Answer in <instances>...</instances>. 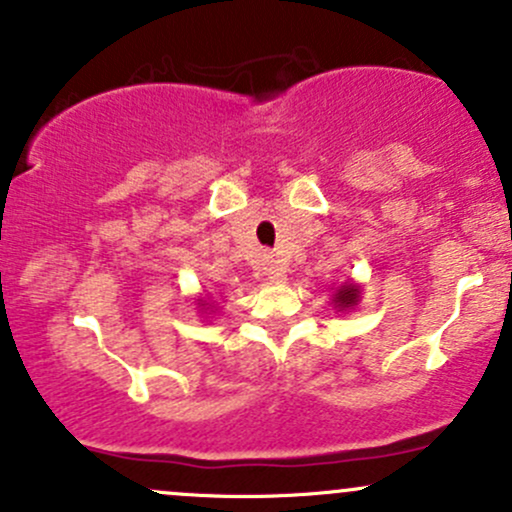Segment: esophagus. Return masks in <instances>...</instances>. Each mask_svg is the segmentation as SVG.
Wrapping results in <instances>:
<instances>
[{
    "label": "esophagus",
    "mask_w": 512,
    "mask_h": 512,
    "mask_svg": "<svg viewBox=\"0 0 512 512\" xmlns=\"http://www.w3.org/2000/svg\"><path fill=\"white\" fill-rule=\"evenodd\" d=\"M262 270H265L262 274H265V279H270V282L274 284L284 282V267L279 265V260H267Z\"/></svg>",
    "instance_id": "obj_1"
}]
</instances>
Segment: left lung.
<instances>
[{"label": "left lung", "instance_id": "obj_1", "mask_svg": "<svg viewBox=\"0 0 512 512\" xmlns=\"http://www.w3.org/2000/svg\"><path fill=\"white\" fill-rule=\"evenodd\" d=\"M331 301L338 311L353 309V306H358V301H360V287L353 282H343L341 287L336 289V294H333Z\"/></svg>", "mask_w": 512, "mask_h": 512}]
</instances>
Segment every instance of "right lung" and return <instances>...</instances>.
<instances>
[{
    "instance_id": "right-lung-1",
    "label": "right lung",
    "mask_w": 512,
    "mask_h": 512,
    "mask_svg": "<svg viewBox=\"0 0 512 512\" xmlns=\"http://www.w3.org/2000/svg\"><path fill=\"white\" fill-rule=\"evenodd\" d=\"M198 304H201V309H206V311H208V309H211V306H213V304H208V301H206V299H198Z\"/></svg>"
}]
</instances>
